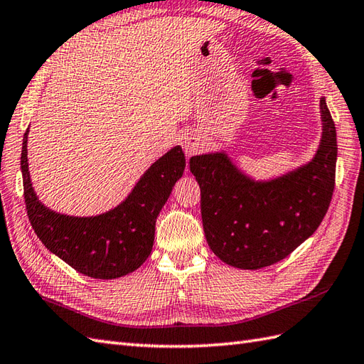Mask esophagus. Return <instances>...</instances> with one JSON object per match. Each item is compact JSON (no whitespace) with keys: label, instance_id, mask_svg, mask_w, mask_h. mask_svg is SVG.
I'll use <instances>...</instances> for the list:
<instances>
[{"label":"esophagus","instance_id":"1","mask_svg":"<svg viewBox=\"0 0 364 364\" xmlns=\"http://www.w3.org/2000/svg\"><path fill=\"white\" fill-rule=\"evenodd\" d=\"M202 145H203V141H202L200 136L193 131H190L188 134H185L182 139V148H183L185 154H187L188 157H191L194 153H198L202 148Z\"/></svg>","mask_w":364,"mask_h":364}]
</instances>
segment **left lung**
<instances>
[{"instance_id": "1", "label": "left lung", "mask_w": 364, "mask_h": 364, "mask_svg": "<svg viewBox=\"0 0 364 364\" xmlns=\"http://www.w3.org/2000/svg\"><path fill=\"white\" fill-rule=\"evenodd\" d=\"M320 112L323 132L315 156L278 177L253 179L224 149L190 159L200 187L203 232L223 262L242 270L267 267L320 227L332 199L338 151L326 97Z\"/></svg>"}]
</instances>
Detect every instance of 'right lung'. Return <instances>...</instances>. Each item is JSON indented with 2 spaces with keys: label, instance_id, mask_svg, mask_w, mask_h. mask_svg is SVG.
Here are the masks:
<instances>
[{
  "label": "right lung",
  "instance_id": "1",
  "mask_svg": "<svg viewBox=\"0 0 364 364\" xmlns=\"http://www.w3.org/2000/svg\"><path fill=\"white\" fill-rule=\"evenodd\" d=\"M26 129L21 173L26 210L33 232L49 252L95 279H114L134 272L153 250L156 219L185 170L177 145L148 168L117 207L95 216H69L40 202L31 181Z\"/></svg>",
  "mask_w": 364,
  "mask_h": 364
}]
</instances>
